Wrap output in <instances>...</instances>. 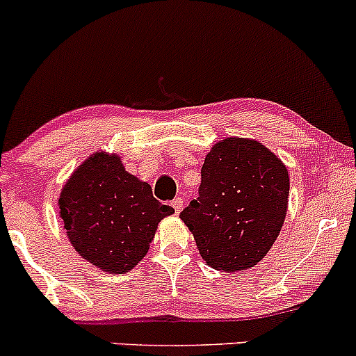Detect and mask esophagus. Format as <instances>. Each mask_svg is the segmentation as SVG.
<instances>
[{"mask_svg":"<svg viewBox=\"0 0 356 356\" xmlns=\"http://www.w3.org/2000/svg\"><path fill=\"white\" fill-rule=\"evenodd\" d=\"M171 207L175 209V213H179V211H181V209H183V198L181 197L175 198L173 202H171Z\"/></svg>","mask_w":356,"mask_h":356,"instance_id":"1","label":"esophagus"}]
</instances>
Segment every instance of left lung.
<instances>
[{
  "label": "left lung",
  "mask_w": 356,
  "mask_h": 356,
  "mask_svg": "<svg viewBox=\"0 0 356 356\" xmlns=\"http://www.w3.org/2000/svg\"><path fill=\"white\" fill-rule=\"evenodd\" d=\"M289 198V175L261 143L227 138L202 166L198 198L179 218L193 234L209 266L223 273L254 267L281 232Z\"/></svg>",
  "instance_id": "left-lung-1"
}]
</instances>
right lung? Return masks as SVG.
Listing matches in <instances>:
<instances>
[{
  "instance_id": "add662e5",
  "label": "right lung",
  "mask_w": 356,
  "mask_h": 356,
  "mask_svg": "<svg viewBox=\"0 0 356 356\" xmlns=\"http://www.w3.org/2000/svg\"><path fill=\"white\" fill-rule=\"evenodd\" d=\"M67 235L106 273H127L145 257L161 218L173 213L119 156L97 153L72 175L58 200Z\"/></svg>"
}]
</instances>
